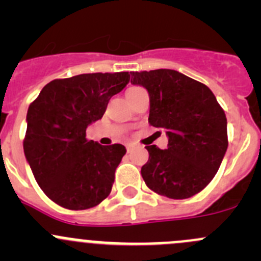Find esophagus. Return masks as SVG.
<instances>
[{
  "mask_svg": "<svg viewBox=\"0 0 261 261\" xmlns=\"http://www.w3.org/2000/svg\"><path fill=\"white\" fill-rule=\"evenodd\" d=\"M126 150H127V152H131L134 150V145L133 144H128V145H126Z\"/></svg>",
  "mask_w": 261,
  "mask_h": 261,
  "instance_id": "1",
  "label": "esophagus"
}]
</instances>
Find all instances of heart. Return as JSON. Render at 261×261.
<instances>
[{"label":"heart","mask_w":261,"mask_h":261,"mask_svg":"<svg viewBox=\"0 0 261 261\" xmlns=\"http://www.w3.org/2000/svg\"><path fill=\"white\" fill-rule=\"evenodd\" d=\"M135 88H138V87H134V88H130V89H128V91H131V89H135ZM127 91V92H128Z\"/></svg>","instance_id":"b5f03b06"}]
</instances>
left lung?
Returning a JSON list of instances; mask_svg holds the SVG:
<instances>
[{"instance_id":"1","label":"left lung","mask_w":261,"mask_h":261,"mask_svg":"<svg viewBox=\"0 0 261 261\" xmlns=\"http://www.w3.org/2000/svg\"><path fill=\"white\" fill-rule=\"evenodd\" d=\"M131 83L150 97L149 123L165 128L168 149L145 146L149 160L141 168L155 193L186 199L213 179L227 150V120L206 84L173 69L131 72Z\"/></svg>"}]
</instances>
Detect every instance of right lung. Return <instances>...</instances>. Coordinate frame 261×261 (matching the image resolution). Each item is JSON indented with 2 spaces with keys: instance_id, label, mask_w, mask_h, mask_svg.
I'll return each mask as SVG.
<instances>
[{
  "instance_id": "obj_1",
  "label": "right lung",
  "mask_w": 261,
  "mask_h": 261,
  "mask_svg": "<svg viewBox=\"0 0 261 261\" xmlns=\"http://www.w3.org/2000/svg\"><path fill=\"white\" fill-rule=\"evenodd\" d=\"M128 81V72L54 80L29 106L23 152L40 188L59 206L92 208L111 193L125 146L87 140L86 130Z\"/></svg>"
}]
</instances>
